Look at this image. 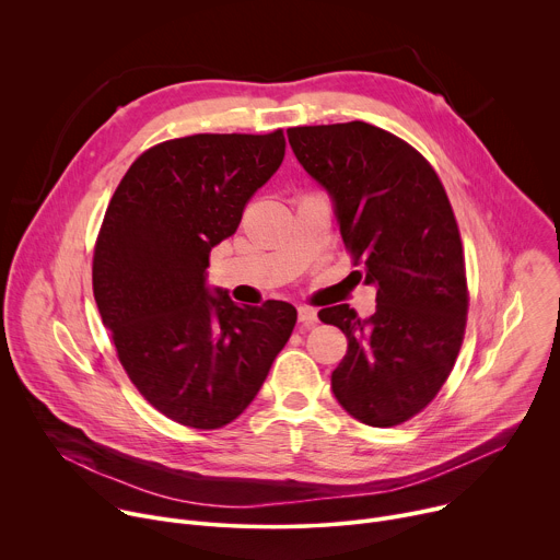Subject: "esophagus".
Masks as SVG:
<instances>
[{
	"label": "esophagus",
	"mask_w": 560,
	"mask_h": 560,
	"mask_svg": "<svg viewBox=\"0 0 560 560\" xmlns=\"http://www.w3.org/2000/svg\"><path fill=\"white\" fill-rule=\"evenodd\" d=\"M296 314H299V326H301L303 330H307V328L316 326V322H318V316H316V312H314L312 307H305V305H301Z\"/></svg>",
	"instance_id": "34e87169"
}]
</instances>
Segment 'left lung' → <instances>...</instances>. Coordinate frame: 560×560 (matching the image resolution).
Returning a JSON list of instances; mask_svg holds the SVG:
<instances>
[{
    "mask_svg": "<svg viewBox=\"0 0 560 560\" xmlns=\"http://www.w3.org/2000/svg\"><path fill=\"white\" fill-rule=\"evenodd\" d=\"M288 139L332 195L359 279L376 285L368 318L346 303L318 312L348 337L332 392L365 425H401L432 404L465 337L469 292L452 203L428 159L372 124L296 126Z\"/></svg>",
    "mask_w": 560,
    "mask_h": 560,
    "instance_id": "1",
    "label": "left lung"
}]
</instances>
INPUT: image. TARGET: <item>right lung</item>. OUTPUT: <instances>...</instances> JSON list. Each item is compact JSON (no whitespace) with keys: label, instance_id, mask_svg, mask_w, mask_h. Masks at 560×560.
I'll return each instance as SVG.
<instances>
[{"label":"right lung","instance_id":"right-lung-1","mask_svg":"<svg viewBox=\"0 0 560 560\" xmlns=\"http://www.w3.org/2000/svg\"><path fill=\"white\" fill-rule=\"evenodd\" d=\"M283 130L201 132L141 152L119 182L93 255V294L145 401L197 430L242 415L288 343L296 310L208 294L210 250L277 173Z\"/></svg>","mask_w":560,"mask_h":560}]
</instances>
